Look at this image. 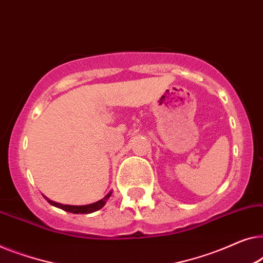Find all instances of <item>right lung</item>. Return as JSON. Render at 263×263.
<instances>
[{
  "mask_svg": "<svg viewBox=\"0 0 263 263\" xmlns=\"http://www.w3.org/2000/svg\"><path fill=\"white\" fill-rule=\"evenodd\" d=\"M111 195V192L109 193L108 196H105L103 199L96 201V203H92V204H89V205H81V206H77V205H64V204H60V203H55V201L53 200H49L48 198H46L47 201L51 205H54V206L62 209L64 211H67V212H71V214H92V212L100 210L105 205L106 200H108V198Z\"/></svg>",
  "mask_w": 263,
  "mask_h": 263,
  "instance_id": "1",
  "label": "right lung"
}]
</instances>
